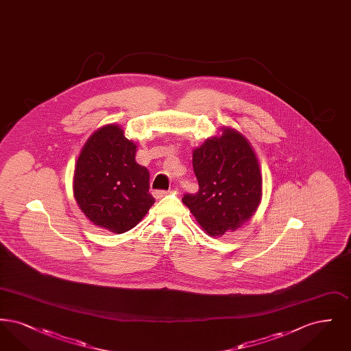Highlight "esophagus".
I'll return each instance as SVG.
<instances>
[{"mask_svg": "<svg viewBox=\"0 0 351 351\" xmlns=\"http://www.w3.org/2000/svg\"><path fill=\"white\" fill-rule=\"evenodd\" d=\"M166 195H167L166 191H155V192H154V197H155V199H162V197H165Z\"/></svg>", "mask_w": 351, "mask_h": 351, "instance_id": "34e87169", "label": "esophagus"}]
</instances>
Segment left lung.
<instances>
[{
  "label": "left lung",
  "instance_id": "left-lung-1",
  "mask_svg": "<svg viewBox=\"0 0 351 351\" xmlns=\"http://www.w3.org/2000/svg\"><path fill=\"white\" fill-rule=\"evenodd\" d=\"M199 182L196 195L183 202L210 237L235 232L250 219L262 201V172L247 138L233 128L206 138L192 152Z\"/></svg>",
  "mask_w": 351,
  "mask_h": 351
}]
</instances>
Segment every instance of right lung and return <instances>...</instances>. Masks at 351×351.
<instances>
[{
	"instance_id": "obj_1",
	"label": "right lung",
	"mask_w": 351,
	"mask_h": 351,
	"mask_svg": "<svg viewBox=\"0 0 351 351\" xmlns=\"http://www.w3.org/2000/svg\"><path fill=\"white\" fill-rule=\"evenodd\" d=\"M136 145L117 123L92 134L79 154L73 172V196L93 225L122 234L150 210V173L135 162Z\"/></svg>"
}]
</instances>
